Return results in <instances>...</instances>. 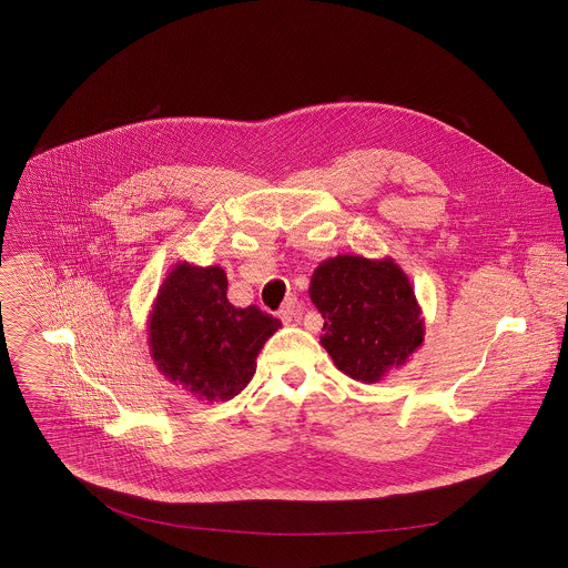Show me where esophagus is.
Segmentation results:
<instances>
[{
	"mask_svg": "<svg viewBox=\"0 0 568 568\" xmlns=\"http://www.w3.org/2000/svg\"><path fill=\"white\" fill-rule=\"evenodd\" d=\"M295 313H297V302H295V297H288V300L284 302L282 311L277 313V317H280L284 324H288V322L295 317Z\"/></svg>",
	"mask_w": 568,
	"mask_h": 568,
	"instance_id": "esophagus-1",
	"label": "esophagus"
}]
</instances>
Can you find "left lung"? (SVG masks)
<instances>
[{
  "label": "left lung",
  "mask_w": 568,
  "mask_h": 568,
  "mask_svg": "<svg viewBox=\"0 0 568 568\" xmlns=\"http://www.w3.org/2000/svg\"><path fill=\"white\" fill-rule=\"evenodd\" d=\"M308 293L324 317L325 352L358 383H381L424 343L415 288L394 257H327L315 268Z\"/></svg>",
  "instance_id": "8db88e82"
}]
</instances>
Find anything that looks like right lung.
<instances>
[{"mask_svg": "<svg viewBox=\"0 0 568 568\" xmlns=\"http://www.w3.org/2000/svg\"><path fill=\"white\" fill-rule=\"evenodd\" d=\"M149 352L163 376L205 403L239 396L255 374L264 343L282 327L257 306L227 300L223 266L176 262L146 320Z\"/></svg>", "mask_w": 568, "mask_h": 568, "instance_id": "add662e5", "label": "right lung"}]
</instances>
